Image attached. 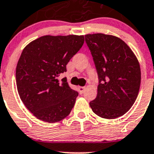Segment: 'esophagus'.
Returning <instances> with one entry per match:
<instances>
[{
  "instance_id": "1",
  "label": "esophagus",
  "mask_w": 154,
  "mask_h": 154,
  "mask_svg": "<svg viewBox=\"0 0 154 154\" xmlns=\"http://www.w3.org/2000/svg\"><path fill=\"white\" fill-rule=\"evenodd\" d=\"M85 90V87H83V86H79V92L81 94H82L84 92V91Z\"/></svg>"
}]
</instances>
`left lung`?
Segmentation results:
<instances>
[{"label":"left lung","mask_w":154,"mask_h":154,"mask_svg":"<svg viewBox=\"0 0 154 154\" xmlns=\"http://www.w3.org/2000/svg\"><path fill=\"white\" fill-rule=\"evenodd\" d=\"M85 37L99 76L97 96L89 106L102 118L122 116L138 96L141 81L138 59L118 37L102 33Z\"/></svg>","instance_id":"8db88e82"}]
</instances>
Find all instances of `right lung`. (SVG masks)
I'll return each mask as SVG.
<instances>
[{
  "label": "right lung",
  "mask_w": 154,
  "mask_h": 154,
  "mask_svg": "<svg viewBox=\"0 0 154 154\" xmlns=\"http://www.w3.org/2000/svg\"><path fill=\"white\" fill-rule=\"evenodd\" d=\"M84 35H45L23 49L16 67V83L21 101L35 117L56 123L70 113L79 93L58 75L84 43Z\"/></svg>",
  "instance_id": "obj_1"
}]
</instances>
